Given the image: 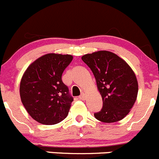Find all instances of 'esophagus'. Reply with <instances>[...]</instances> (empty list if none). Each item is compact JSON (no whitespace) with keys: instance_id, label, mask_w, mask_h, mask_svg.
Instances as JSON below:
<instances>
[{"instance_id":"esophagus-1","label":"esophagus","mask_w":159,"mask_h":159,"mask_svg":"<svg viewBox=\"0 0 159 159\" xmlns=\"http://www.w3.org/2000/svg\"><path fill=\"white\" fill-rule=\"evenodd\" d=\"M80 100H85V98H86V96H85V93H81V96H80Z\"/></svg>"}]
</instances>
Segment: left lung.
<instances>
[{
	"instance_id": "obj_1",
	"label": "left lung",
	"mask_w": 159,
	"mask_h": 159,
	"mask_svg": "<svg viewBox=\"0 0 159 159\" xmlns=\"http://www.w3.org/2000/svg\"><path fill=\"white\" fill-rule=\"evenodd\" d=\"M93 71L103 100V108L94 114L105 123L116 122L129 113L138 93V82L129 65L115 53L98 51L81 57Z\"/></svg>"
}]
</instances>
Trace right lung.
<instances>
[{
    "label": "right lung",
    "mask_w": 159,
    "mask_h": 159,
    "mask_svg": "<svg viewBox=\"0 0 159 159\" xmlns=\"http://www.w3.org/2000/svg\"><path fill=\"white\" fill-rule=\"evenodd\" d=\"M70 55L48 53L33 62L22 77L20 98L35 121L54 125L66 118L73 97L62 81V75L72 61Z\"/></svg>",
    "instance_id": "obj_1"
}]
</instances>
